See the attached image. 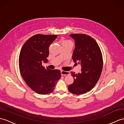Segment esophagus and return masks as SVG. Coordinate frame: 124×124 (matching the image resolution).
<instances>
[{"label": "esophagus", "instance_id": "obj_1", "mask_svg": "<svg viewBox=\"0 0 124 124\" xmlns=\"http://www.w3.org/2000/svg\"><path fill=\"white\" fill-rule=\"evenodd\" d=\"M61 74L62 76H67V75H69L70 74V72L68 71H61Z\"/></svg>", "mask_w": 124, "mask_h": 124}]
</instances>
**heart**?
I'll return each mask as SVG.
<instances>
[{
	"label": "heart",
	"mask_w": 124,
	"mask_h": 124,
	"mask_svg": "<svg viewBox=\"0 0 124 124\" xmlns=\"http://www.w3.org/2000/svg\"><path fill=\"white\" fill-rule=\"evenodd\" d=\"M63 43H71V42H69V41H65V42H64Z\"/></svg>",
	"instance_id": "heart-1"
}]
</instances>
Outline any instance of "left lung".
Wrapping results in <instances>:
<instances>
[{"label":"left lung","instance_id":"8db88e82","mask_svg":"<svg viewBox=\"0 0 124 124\" xmlns=\"http://www.w3.org/2000/svg\"><path fill=\"white\" fill-rule=\"evenodd\" d=\"M70 36L75 41L72 59L82 68L80 73L71 72L74 81L68 86V90L80 95L90 91L98 81L102 70V55L98 43L91 36L84 34H72Z\"/></svg>","mask_w":124,"mask_h":124}]
</instances>
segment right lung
Masks as SVG:
<instances>
[{
	"label": "right lung",
	"mask_w": 124,
	"mask_h": 124,
	"mask_svg": "<svg viewBox=\"0 0 124 124\" xmlns=\"http://www.w3.org/2000/svg\"><path fill=\"white\" fill-rule=\"evenodd\" d=\"M57 36L36 34L26 41L20 52V72L28 87L37 93H51L61 78L60 70L45 69L42 65L47 62L49 46Z\"/></svg>",
	"instance_id": "add662e5"
}]
</instances>
